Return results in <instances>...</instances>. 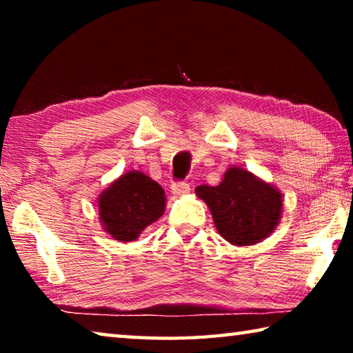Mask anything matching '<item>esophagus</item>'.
<instances>
[{
    "label": "esophagus",
    "instance_id": "obj_1",
    "mask_svg": "<svg viewBox=\"0 0 353 353\" xmlns=\"http://www.w3.org/2000/svg\"><path fill=\"white\" fill-rule=\"evenodd\" d=\"M171 191H172V194H176V196L187 194V193H190V183H187V182H172Z\"/></svg>",
    "mask_w": 353,
    "mask_h": 353
}]
</instances>
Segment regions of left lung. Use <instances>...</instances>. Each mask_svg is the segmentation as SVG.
<instances>
[{"instance_id":"1","label":"left lung","mask_w":353,"mask_h":353,"mask_svg":"<svg viewBox=\"0 0 353 353\" xmlns=\"http://www.w3.org/2000/svg\"><path fill=\"white\" fill-rule=\"evenodd\" d=\"M196 194L210 208L221 236L238 246L266 238L282 213L279 191L240 168H230L216 187L199 185Z\"/></svg>"}]
</instances>
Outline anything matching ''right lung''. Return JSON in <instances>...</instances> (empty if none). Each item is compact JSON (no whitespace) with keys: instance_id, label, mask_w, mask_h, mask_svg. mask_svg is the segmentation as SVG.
<instances>
[{"instance_id":"add662e5","label":"right lung","mask_w":353,"mask_h":353,"mask_svg":"<svg viewBox=\"0 0 353 353\" xmlns=\"http://www.w3.org/2000/svg\"><path fill=\"white\" fill-rule=\"evenodd\" d=\"M165 191L139 171H130L107 188L99 199V216L118 241H134L165 212Z\"/></svg>"}]
</instances>
